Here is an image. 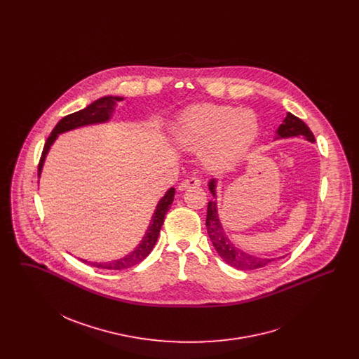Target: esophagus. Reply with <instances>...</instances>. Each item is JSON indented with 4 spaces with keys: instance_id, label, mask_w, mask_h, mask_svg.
<instances>
[{
    "instance_id": "esophagus-1",
    "label": "esophagus",
    "mask_w": 359,
    "mask_h": 359,
    "mask_svg": "<svg viewBox=\"0 0 359 359\" xmlns=\"http://www.w3.org/2000/svg\"><path fill=\"white\" fill-rule=\"evenodd\" d=\"M199 186H202V180H201L199 177H188V179L183 180V182L180 183L179 189H180V191H184V189H187V188L199 187Z\"/></svg>"
}]
</instances>
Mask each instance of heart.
Masks as SVG:
<instances>
[{
  "instance_id": "obj_1",
  "label": "heart",
  "mask_w": 359,
  "mask_h": 359,
  "mask_svg": "<svg viewBox=\"0 0 359 359\" xmlns=\"http://www.w3.org/2000/svg\"><path fill=\"white\" fill-rule=\"evenodd\" d=\"M257 133L258 122L250 111L230 106L201 104L179 118L175 140L183 149H203L205 165L211 170H223L245 156Z\"/></svg>"
}]
</instances>
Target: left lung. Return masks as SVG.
<instances>
[{
	"label": "left lung",
	"mask_w": 359,
	"mask_h": 359,
	"mask_svg": "<svg viewBox=\"0 0 359 359\" xmlns=\"http://www.w3.org/2000/svg\"><path fill=\"white\" fill-rule=\"evenodd\" d=\"M303 136L307 138L308 141L315 142L313 133L308 128L307 123H304L300 118L296 116L288 113L285 120L280 125L277 130V138H287V137ZM208 187L211 194L215 196V180L212 179L208 183ZM205 226H207V233L208 237L211 239L215 250L221 256L226 264L230 266H234L236 269L241 271H253L265 266L271 261H274L276 258H259V257L248 255L238 248H236L231 241L226 237L223 231L222 224L219 222L218 218V211H217V202L210 201L207 205V218H205Z\"/></svg>",
	"instance_id": "8db88e82"
}]
</instances>
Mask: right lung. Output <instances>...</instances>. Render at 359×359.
Instances as JSON below:
<instances>
[{"instance_id": "1", "label": "right lung", "mask_w": 359, "mask_h": 359, "mask_svg": "<svg viewBox=\"0 0 359 359\" xmlns=\"http://www.w3.org/2000/svg\"><path fill=\"white\" fill-rule=\"evenodd\" d=\"M122 100L123 98H120V97H103L101 100L88 104L85 109H82L76 113L69 114L65 118L59 121L56 123V126L53 128L51 136L47 138L46 144H44L41 157H40V161H39L37 175L40 176L46 156L48 154L50 147L53 144V141L56 140L57 135L71 130V129H75V128H79V126L98 123V122H104V121L109 120L110 116H111V111L114 110L116 101H122ZM173 196H175V188H170L156 207V211H154V217H152V222H151V226L148 227V231H147L145 237L130 255L122 257V258L116 259V261H110V262H90V261H86V259H82V261L85 264H90V265L95 266V268L109 269V271H122V269H126V268H130V266H135L137 264H140L145 257L152 252L154 243L158 238L160 229L164 223L165 214L170 210L172 202H173Z\"/></svg>"}]
</instances>
